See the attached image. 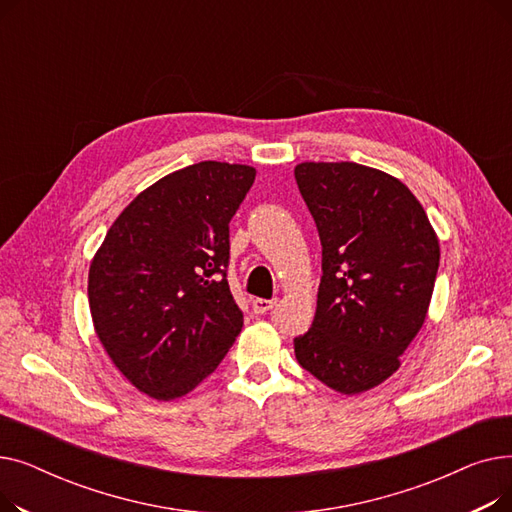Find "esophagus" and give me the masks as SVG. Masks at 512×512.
Here are the masks:
<instances>
[{"label": "esophagus", "instance_id": "esophagus-1", "mask_svg": "<svg viewBox=\"0 0 512 512\" xmlns=\"http://www.w3.org/2000/svg\"><path fill=\"white\" fill-rule=\"evenodd\" d=\"M251 305H253V311L257 315H263V313H267L276 305V299H253Z\"/></svg>", "mask_w": 512, "mask_h": 512}]
</instances>
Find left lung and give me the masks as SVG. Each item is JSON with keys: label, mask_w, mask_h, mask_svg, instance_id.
<instances>
[{"label": "left lung", "mask_w": 512, "mask_h": 512, "mask_svg": "<svg viewBox=\"0 0 512 512\" xmlns=\"http://www.w3.org/2000/svg\"><path fill=\"white\" fill-rule=\"evenodd\" d=\"M321 240L317 309L294 355L340 394L380 386L421 330L440 265L425 209L398 178L355 161L294 168Z\"/></svg>", "instance_id": "left-lung-1"}]
</instances>
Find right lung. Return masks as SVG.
<instances>
[{
  "instance_id": "right-lung-1",
  "label": "right lung",
  "mask_w": 512,
  "mask_h": 512,
  "mask_svg": "<svg viewBox=\"0 0 512 512\" xmlns=\"http://www.w3.org/2000/svg\"><path fill=\"white\" fill-rule=\"evenodd\" d=\"M255 168L199 161L134 197L89 270L97 338L124 378L157 400L197 388L242 330L226 280L230 220Z\"/></svg>"
}]
</instances>
